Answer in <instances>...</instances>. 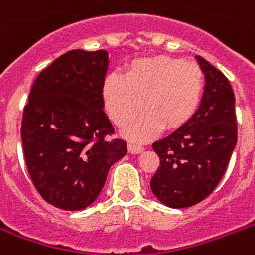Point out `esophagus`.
<instances>
[{"instance_id": "esophagus-1", "label": "esophagus", "mask_w": 255, "mask_h": 255, "mask_svg": "<svg viewBox=\"0 0 255 255\" xmlns=\"http://www.w3.org/2000/svg\"><path fill=\"white\" fill-rule=\"evenodd\" d=\"M128 151L131 153H140L144 151V148L141 145H135V144H128Z\"/></svg>"}]
</instances>
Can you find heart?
Masks as SVG:
<instances>
[{
  "label": "heart",
  "mask_w": 255,
  "mask_h": 255,
  "mask_svg": "<svg viewBox=\"0 0 255 255\" xmlns=\"http://www.w3.org/2000/svg\"><path fill=\"white\" fill-rule=\"evenodd\" d=\"M205 93V73L197 64L164 54L132 60L126 75L108 73L102 83L107 114L132 141H147L162 131L178 129L195 116Z\"/></svg>",
  "instance_id": "heart-1"
}]
</instances>
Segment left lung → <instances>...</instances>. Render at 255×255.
<instances>
[{
	"instance_id": "1",
	"label": "left lung",
	"mask_w": 255,
	"mask_h": 255,
	"mask_svg": "<svg viewBox=\"0 0 255 255\" xmlns=\"http://www.w3.org/2000/svg\"><path fill=\"white\" fill-rule=\"evenodd\" d=\"M195 58L205 73L201 106L186 126L152 144L160 166L149 186L172 209L190 207L209 197L237 144L236 97L230 83L205 58Z\"/></svg>"
}]
</instances>
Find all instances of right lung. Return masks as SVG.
<instances>
[{
	"instance_id": "1",
	"label": "right lung",
	"mask_w": 255,
	"mask_h": 255,
	"mask_svg": "<svg viewBox=\"0 0 255 255\" xmlns=\"http://www.w3.org/2000/svg\"><path fill=\"white\" fill-rule=\"evenodd\" d=\"M106 50H69L37 76L22 116L25 162L48 203L77 211L100 195L111 166L127 153L104 112Z\"/></svg>"
}]
</instances>
